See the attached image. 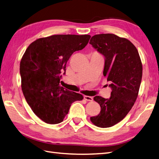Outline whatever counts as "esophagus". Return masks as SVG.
<instances>
[{
	"mask_svg": "<svg viewBox=\"0 0 159 159\" xmlns=\"http://www.w3.org/2000/svg\"><path fill=\"white\" fill-rule=\"evenodd\" d=\"M84 99L85 101H88V102H92L93 101V98L91 97V96H87V95H85L84 97Z\"/></svg>",
	"mask_w": 159,
	"mask_h": 159,
	"instance_id": "1",
	"label": "esophagus"
}]
</instances>
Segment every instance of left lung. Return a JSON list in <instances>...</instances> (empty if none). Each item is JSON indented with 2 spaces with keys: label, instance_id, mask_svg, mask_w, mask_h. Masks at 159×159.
I'll use <instances>...</instances> for the list:
<instances>
[{
  "label": "left lung",
  "instance_id": "obj_1",
  "mask_svg": "<svg viewBox=\"0 0 159 159\" xmlns=\"http://www.w3.org/2000/svg\"><path fill=\"white\" fill-rule=\"evenodd\" d=\"M89 44L105 57L103 75L112 90L109 99L94 97L101 111L90 120L99 127H110L123 120L135 102L142 79V63L136 47L126 38L101 34L91 37Z\"/></svg>",
  "mask_w": 159,
  "mask_h": 159
}]
</instances>
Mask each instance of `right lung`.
<instances>
[{"label":"right lung","mask_w":159,"mask_h":159,"mask_svg":"<svg viewBox=\"0 0 159 159\" xmlns=\"http://www.w3.org/2000/svg\"><path fill=\"white\" fill-rule=\"evenodd\" d=\"M89 35L60 34L39 38L27 48L20 64L21 87L33 112L43 121H63L71 103L82 100L81 94L60 85L66 63L75 51L84 49Z\"/></svg>","instance_id":"1"}]
</instances>
